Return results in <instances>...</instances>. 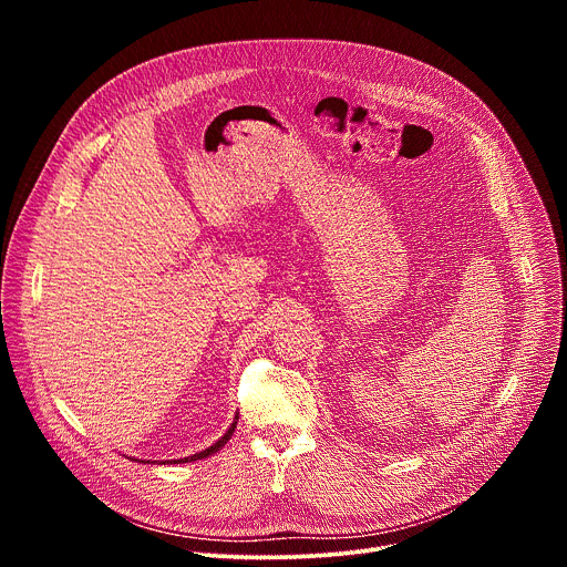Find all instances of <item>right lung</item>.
Instances as JSON below:
<instances>
[{
  "label": "right lung",
  "mask_w": 567,
  "mask_h": 567,
  "mask_svg": "<svg viewBox=\"0 0 567 567\" xmlns=\"http://www.w3.org/2000/svg\"><path fill=\"white\" fill-rule=\"evenodd\" d=\"M235 426H237V415H235V422L230 424V429L213 444V446H208V449H204V451H199V453H195V455H188V457H182V460H173V464H182V462H195V460H204V457H208V455H213V453H217L228 440H230V435H233V431H235ZM143 462V460H141ZM150 462V460H147ZM166 462H171V460H166ZM166 462H161V464H166Z\"/></svg>",
  "instance_id": "right-lung-1"
}]
</instances>
